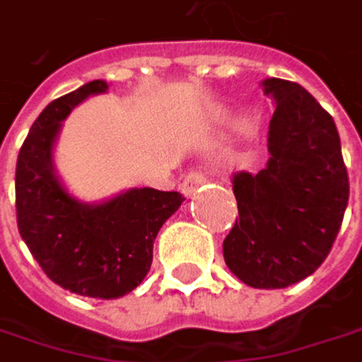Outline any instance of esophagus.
I'll return each instance as SVG.
<instances>
[{
  "instance_id": "34e87169",
  "label": "esophagus",
  "mask_w": 362,
  "mask_h": 362,
  "mask_svg": "<svg viewBox=\"0 0 362 362\" xmlns=\"http://www.w3.org/2000/svg\"><path fill=\"white\" fill-rule=\"evenodd\" d=\"M201 184H205V174L203 172H199V170H192V172H188L186 176H184V180H182V194H186V197H190Z\"/></svg>"
}]
</instances>
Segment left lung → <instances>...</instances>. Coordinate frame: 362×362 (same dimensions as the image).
Listing matches in <instances>:
<instances>
[{"label":"left lung","instance_id":"1","mask_svg":"<svg viewBox=\"0 0 362 362\" xmlns=\"http://www.w3.org/2000/svg\"><path fill=\"white\" fill-rule=\"evenodd\" d=\"M276 109L270 159L257 174L233 176L239 220L224 239V262L245 285L283 289L310 276L331 252L350 184L333 117L300 83L270 77Z\"/></svg>","mask_w":362,"mask_h":362}]
</instances>
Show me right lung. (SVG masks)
I'll return each mask as SVG.
<instances>
[{"instance_id":"add662e5","label":"right lung","mask_w":362,"mask_h":362,"mask_svg":"<svg viewBox=\"0 0 362 362\" xmlns=\"http://www.w3.org/2000/svg\"><path fill=\"white\" fill-rule=\"evenodd\" d=\"M103 79L49 103L31 125L16 161V220L41 270L77 296L115 300L136 289L153 264V243L184 201L180 192L129 188L105 203H81L52 163L66 115L107 92Z\"/></svg>"}]
</instances>
